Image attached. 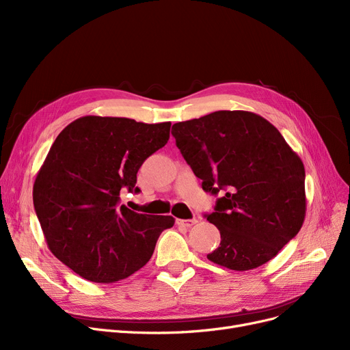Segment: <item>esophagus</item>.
Returning a JSON list of instances; mask_svg holds the SVG:
<instances>
[{"label":"esophagus","instance_id":"esophagus-1","mask_svg":"<svg viewBox=\"0 0 350 350\" xmlns=\"http://www.w3.org/2000/svg\"><path fill=\"white\" fill-rule=\"evenodd\" d=\"M197 223V218H191V219H177V224L183 226V227H193Z\"/></svg>","mask_w":350,"mask_h":350}]
</instances>
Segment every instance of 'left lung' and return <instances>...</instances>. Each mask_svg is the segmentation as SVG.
<instances>
[{"instance_id":"left-lung-1","label":"left lung","mask_w":350,"mask_h":350,"mask_svg":"<svg viewBox=\"0 0 350 350\" xmlns=\"http://www.w3.org/2000/svg\"><path fill=\"white\" fill-rule=\"evenodd\" d=\"M172 135L207 193L219 194L207 221L221 234L207 258L234 271L258 268L295 237L305 219V167L267 119L218 110L173 124Z\"/></svg>"}]
</instances>
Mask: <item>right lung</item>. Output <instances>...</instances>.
Instances as JSON below:
<instances>
[{"instance_id":"add662e5","label":"right lung","mask_w":350,"mask_h":350,"mask_svg":"<svg viewBox=\"0 0 350 350\" xmlns=\"http://www.w3.org/2000/svg\"><path fill=\"white\" fill-rule=\"evenodd\" d=\"M170 122L83 116L55 139L33 183V207L51 252L82 278L112 284L152 258L172 215L120 206V191L139 193L143 161L167 143Z\"/></svg>"}]
</instances>
